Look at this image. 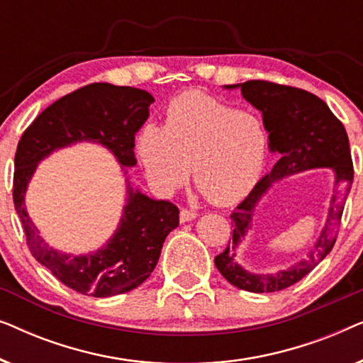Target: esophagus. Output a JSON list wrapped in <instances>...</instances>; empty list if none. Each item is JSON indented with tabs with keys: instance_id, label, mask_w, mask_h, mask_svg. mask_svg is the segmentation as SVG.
I'll return each mask as SVG.
<instances>
[{
	"instance_id": "34e87169",
	"label": "esophagus",
	"mask_w": 363,
	"mask_h": 363,
	"mask_svg": "<svg viewBox=\"0 0 363 363\" xmlns=\"http://www.w3.org/2000/svg\"><path fill=\"white\" fill-rule=\"evenodd\" d=\"M196 216H198V213H196V211H193V210H186V208H183V210L180 211V221H182V223H186V221L195 220Z\"/></svg>"
}]
</instances>
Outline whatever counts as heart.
<instances>
[{
	"mask_svg": "<svg viewBox=\"0 0 363 363\" xmlns=\"http://www.w3.org/2000/svg\"><path fill=\"white\" fill-rule=\"evenodd\" d=\"M267 137L259 118L201 92L173 99L165 125L148 122L135 147L150 185L170 195L188 173L203 195L216 205L246 196L259 180Z\"/></svg>",
	"mask_w": 363,
	"mask_h": 363,
	"instance_id": "1",
	"label": "heart"
}]
</instances>
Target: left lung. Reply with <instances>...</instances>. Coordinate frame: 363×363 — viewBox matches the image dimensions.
Segmentation results:
<instances>
[{"instance_id":"obj_1","label":"left lung","mask_w":363,"mask_h":363,"mask_svg":"<svg viewBox=\"0 0 363 363\" xmlns=\"http://www.w3.org/2000/svg\"><path fill=\"white\" fill-rule=\"evenodd\" d=\"M225 89H241L242 97L261 112L262 123L269 133V150L279 153V160L269 175L262 178L231 213V223L235 226L233 241L215 257V264L223 277L238 289L257 294L282 291L309 274L335 245L337 226L354 180L349 137L329 106L302 89L266 81H247L225 86ZM314 167H330L340 186V191L331 201L328 225L318 237L315 250L304 260L266 275L251 273L238 265L235 251L252 227V216L262 196L282 177Z\"/></svg>"}]
</instances>
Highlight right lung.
Returning a JSON list of instances; mask_svg holds the SVG:
<instances>
[{"label": "right lung", "instance_id": "add662e5", "mask_svg": "<svg viewBox=\"0 0 363 363\" xmlns=\"http://www.w3.org/2000/svg\"><path fill=\"white\" fill-rule=\"evenodd\" d=\"M155 102L142 89L89 84L51 104L23 133L14 155L13 200L28 246L38 262L79 294L111 297L135 289L155 269L168 233L178 226V208L153 200L128 182L135 167V133ZM89 141L107 147L126 177V205L118 230L99 250L86 255L62 253L43 241L28 218L26 191L39 162L61 147Z\"/></svg>", "mask_w": 363, "mask_h": 363}]
</instances>
